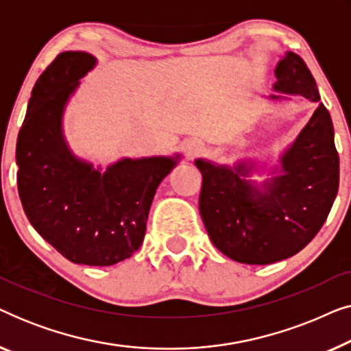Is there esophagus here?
Instances as JSON below:
<instances>
[{
	"label": "esophagus",
	"mask_w": 351,
	"mask_h": 351,
	"mask_svg": "<svg viewBox=\"0 0 351 351\" xmlns=\"http://www.w3.org/2000/svg\"><path fill=\"white\" fill-rule=\"evenodd\" d=\"M203 150H204V147L199 141H186L184 143V152H185V155L189 156V160H193V158L198 156Z\"/></svg>",
	"instance_id": "obj_1"
}]
</instances>
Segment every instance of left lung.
<instances>
[{
  "label": "left lung",
  "instance_id": "1",
  "mask_svg": "<svg viewBox=\"0 0 351 351\" xmlns=\"http://www.w3.org/2000/svg\"><path fill=\"white\" fill-rule=\"evenodd\" d=\"M276 94L318 102L299 136L276 158H243L219 165L196 158L203 176L199 214L210 241L223 256L247 265H268L295 256L316 237L339 190V153L328 108L302 57L287 51L276 64ZM261 176V180L255 179Z\"/></svg>",
  "mask_w": 351,
  "mask_h": 351
}]
</instances>
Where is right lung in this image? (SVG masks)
I'll list each match as a JSON object with an SVG mask.
<instances>
[{"label": "right lung", "instance_id": "1", "mask_svg": "<svg viewBox=\"0 0 351 351\" xmlns=\"http://www.w3.org/2000/svg\"><path fill=\"white\" fill-rule=\"evenodd\" d=\"M97 59L66 51L33 86L17 137V189L32 227L70 262L108 267L141 247L156 189L172 156L119 158L107 167L76 156L64 134L70 99Z\"/></svg>", "mask_w": 351, "mask_h": 351}]
</instances>
